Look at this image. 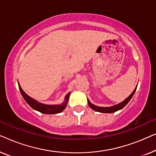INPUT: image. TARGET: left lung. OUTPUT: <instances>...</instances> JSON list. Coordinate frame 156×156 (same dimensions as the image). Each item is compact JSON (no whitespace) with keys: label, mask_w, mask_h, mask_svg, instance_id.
Wrapping results in <instances>:
<instances>
[{"label":"left lung","mask_w":156,"mask_h":156,"mask_svg":"<svg viewBox=\"0 0 156 156\" xmlns=\"http://www.w3.org/2000/svg\"><path fill=\"white\" fill-rule=\"evenodd\" d=\"M137 86L136 87V88L134 89V90L132 92V93L126 99H125L123 102H120L119 104H117L116 105H114V106L112 107H98L96 105H94L92 104V103L90 102L89 100H87V103H88L89 107H90L91 109H93V110H95L96 112H102V113H112V112H115L119 109H122L123 107H124V106H126V105L128 103L130 100L131 99V98L133 97V94H134L136 90Z\"/></svg>","instance_id":"8db88e82"}]
</instances>
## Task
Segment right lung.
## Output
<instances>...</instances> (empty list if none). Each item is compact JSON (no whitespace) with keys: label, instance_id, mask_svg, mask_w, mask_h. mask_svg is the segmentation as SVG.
<instances>
[{"label":"right lung","instance_id":"obj_1","mask_svg":"<svg viewBox=\"0 0 156 156\" xmlns=\"http://www.w3.org/2000/svg\"><path fill=\"white\" fill-rule=\"evenodd\" d=\"M19 85V89L20 91L21 95H23V97L25 100L27 102L28 105L32 107V109H35V110L39 112L46 114V115H53V114H57L60 113L62 112L63 109L66 107L68 101L69 99V96L71 93H68L65 96V101L61 103L60 105H45L43 103L37 102V100H34L33 98H30V96H28L25 92L23 91V90L21 88L20 85L18 83Z\"/></svg>","mask_w":156,"mask_h":156}]
</instances>
